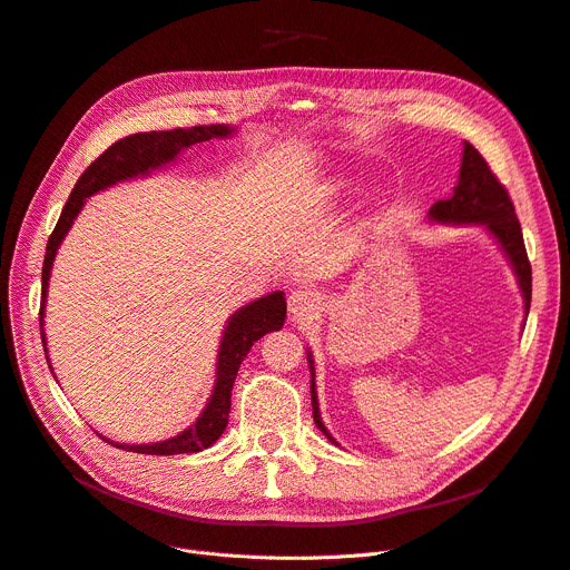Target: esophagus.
Here are the masks:
<instances>
[{
  "mask_svg": "<svg viewBox=\"0 0 570 570\" xmlns=\"http://www.w3.org/2000/svg\"><path fill=\"white\" fill-rule=\"evenodd\" d=\"M287 306H289V313L294 320H306L308 315H313L320 308V296H317V292H313L308 287H299L289 294Z\"/></svg>",
  "mask_w": 570,
  "mask_h": 570,
  "instance_id": "1",
  "label": "esophagus"
}]
</instances>
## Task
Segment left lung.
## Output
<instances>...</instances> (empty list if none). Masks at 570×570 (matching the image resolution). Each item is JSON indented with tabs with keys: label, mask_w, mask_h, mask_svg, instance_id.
Listing matches in <instances>:
<instances>
[{
	"label": "left lung",
	"mask_w": 570,
	"mask_h": 570,
	"mask_svg": "<svg viewBox=\"0 0 570 570\" xmlns=\"http://www.w3.org/2000/svg\"><path fill=\"white\" fill-rule=\"evenodd\" d=\"M429 220L431 223H443V225H484L499 246L503 248L508 262L512 264L514 276H518L522 296H524V311L529 313L531 306V264L527 257L522 227L518 215H514V206L508 197V189L499 183V178L492 174L490 165H487L484 157L464 141L462 153V167H459V180L452 189L450 199H441L429 208ZM308 364H311V399H313V420L317 429L327 436L332 443V433L327 426L322 424L320 409H317V392H315V368L308 352Z\"/></svg>",
	"instance_id": "8db88e82"
}]
</instances>
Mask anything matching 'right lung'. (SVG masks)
I'll use <instances>...</instances> for the list:
<instances>
[{
    "label": "right lung",
    "mask_w": 570,
    "mask_h": 570,
    "mask_svg": "<svg viewBox=\"0 0 570 570\" xmlns=\"http://www.w3.org/2000/svg\"><path fill=\"white\" fill-rule=\"evenodd\" d=\"M234 127L227 125H197V127H187V129H169V131H139L131 134V137H125L116 141L111 148L104 150L92 165L83 171V176L78 178L73 185L71 195L62 208L60 220L52 229L48 246H46V257H43V268H41V311H39V322L43 327V306H46V292H48V281H50V268L52 259L58 255V248L67 232L71 229L76 215L83 208L86 199L92 197L99 189L111 187L120 180H129L137 176H148L150 171L159 169L174 161L185 148L208 141V139H225L229 134H234ZM285 296L283 292H271L262 299L238 308L225 327L223 341H220V352H218V373H215V387L213 394L206 403L204 413L197 417V422L180 431L178 436L150 443V445H122L114 443L116 448H122L127 452H141V454H187V452H202L210 448L215 441L223 436V431L229 422V409H232V387L236 381V373L240 362L246 360L250 347L255 341H259L268 332H278L285 322ZM41 341L46 347V334L41 330ZM50 366V362H48ZM52 371V368H50Z\"/></svg>",
    "instance_id": "1"
}]
</instances>
